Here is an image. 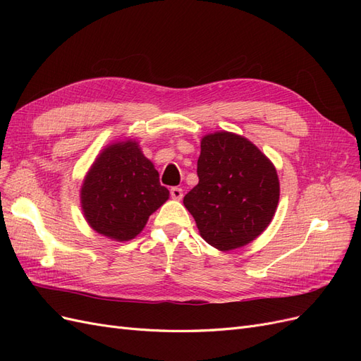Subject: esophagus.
Returning <instances> with one entry per match:
<instances>
[{"label": "esophagus", "instance_id": "1", "mask_svg": "<svg viewBox=\"0 0 361 361\" xmlns=\"http://www.w3.org/2000/svg\"><path fill=\"white\" fill-rule=\"evenodd\" d=\"M170 194H171V199H174V200H180V199L183 197V191H182V188H179V187L171 188V190H170Z\"/></svg>", "mask_w": 361, "mask_h": 361}]
</instances>
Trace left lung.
I'll return each mask as SVG.
<instances>
[{"label":"left lung","instance_id":"obj_1","mask_svg":"<svg viewBox=\"0 0 361 361\" xmlns=\"http://www.w3.org/2000/svg\"><path fill=\"white\" fill-rule=\"evenodd\" d=\"M197 176L183 204L200 236L216 250L250 244L274 218L280 199L277 170L248 138L227 130L204 135Z\"/></svg>","mask_w":361,"mask_h":361}]
</instances>
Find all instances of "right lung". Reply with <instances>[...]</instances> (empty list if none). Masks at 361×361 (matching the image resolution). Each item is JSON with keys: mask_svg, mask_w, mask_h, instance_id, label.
Here are the masks:
<instances>
[{"mask_svg": "<svg viewBox=\"0 0 361 361\" xmlns=\"http://www.w3.org/2000/svg\"><path fill=\"white\" fill-rule=\"evenodd\" d=\"M154 162L138 141L105 146L87 171L80 199L85 221L99 235L125 243L143 231L149 216L169 200Z\"/></svg>", "mask_w": 361, "mask_h": 361, "instance_id": "1", "label": "right lung"}]
</instances>
